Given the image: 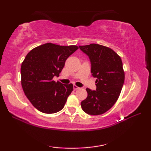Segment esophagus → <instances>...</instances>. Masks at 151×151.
<instances>
[{
  "instance_id": "obj_1",
  "label": "esophagus",
  "mask_w": 151,
  "mask_h": 151,
  "mask_svg": "<svg viewBox=\"0 0 151 151\" xmlns=\"http://www.w3.org/2000/svg\"><path fill=\"white\" fill-rule=\"evenodd\" d=\"M79 87H78V86H76V85H75V84H74L73 85V89L74 90H77V89H79Z\"/></svg>"
}]
</instances>
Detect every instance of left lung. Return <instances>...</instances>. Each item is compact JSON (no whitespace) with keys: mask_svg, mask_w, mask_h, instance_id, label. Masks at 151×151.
<instances>
[{"mask_svg":"<svg viewBox=\"0 0 151 151\" xmlns=\"http://www.w3.org/2000/svg\"><path fill=\"white\" fill-rule=\"evenodd\" d=\"M89 58L96 90L86 88L88 96L81 107L88 115H98L109 111L118 99L124 82L121 58L113 49L98 44L79 46Z\"/></svg>","mask_w":151,"mask_h":151,"instance_id":"8db88e82","label":"left lung"}]
</instances>
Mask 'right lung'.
I'll return each instance as SVG.
<instances>
[{"label":"right lung","mask_w":151,"mask_h":151,"mask_svg":"<svg viewBox=\"0 0 151 151\" xmlns=\"http://www.w3.org/2000/svg\"><path fill=\"white\" fill-rule=\"evenodd\" d=\"M78 49L76 45L60 46L46 43L33 49L22 63L21 84L33 106L44 113H55L65 106L73 88L53 80L58 76L65 61Z\"/></svg>","instance_id":"right-lung-1"}]
</instances>
